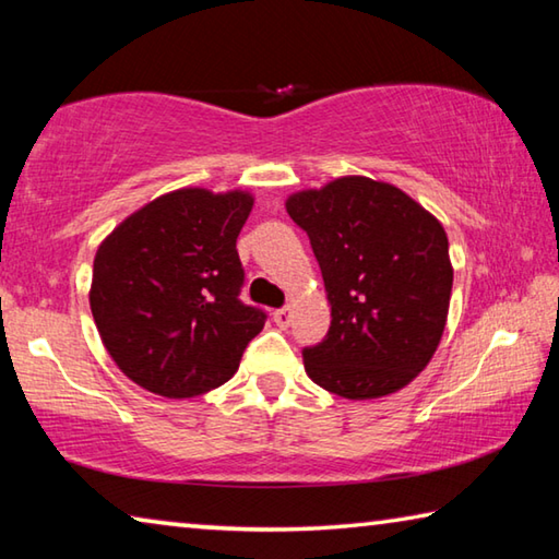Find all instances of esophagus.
Returning a JSON list of instances; mask_svg holds the SVG:
<instances>
[{
  "label": "esophagus",
  "instance_id": "1",
  "mask_svg": "<svg viewBox=\"0 0 559 559\" xmlns=\"http://www.w3.org/2000/svg\"><path fill=\"white\" fill-rule=\"evenodd\" d=\"M272 319H274V324H277V326H289V322H292V312H289V307L274 309V312H272Z\"/></svg>",
  "mask_w": 559,
  "mask_h": 559
}]
</instances>
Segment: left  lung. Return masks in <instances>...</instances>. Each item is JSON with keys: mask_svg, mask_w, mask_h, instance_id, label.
I'll list each match as a JSON object with an SVG mask.
<instances>
[{"mask_svg": "<svg viewBox=\"0 0 559 559\" xmlns=\"http://www.w3.org/2000/svg\"><path fill=\"white\" fill-rule=\"evenodd\" d=\"M287 213L322 270L332 326L305 346V369L344 399L404 389L431 361L451 305L443 225L404 190L364 176L301 190Z\"/></svg>", "mask_w": 559, "mask_h": 559, "instance_id": "1", "label": "left lung"}]
</instances>
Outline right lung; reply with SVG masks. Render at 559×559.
Masks as SVG:
<instances>
[{
    "mask_svg": "<svg viewBox=\"0 0 559 559\" xmlns=\"http://www.w3.org/2000/svg\"><path fill=\"white\" fill-rule=\"evenodd\" d=\"M252 195L182 188L126 217L100 242L91 312L128 379L158 396L223 386L267 314L240 299L237 254Z\"/></svg>",
    "mask_w": 559,
    "mask_h": 559,
    "instance_id": "right-lung-1",
    "label": "right lung"
}]
</instances>
